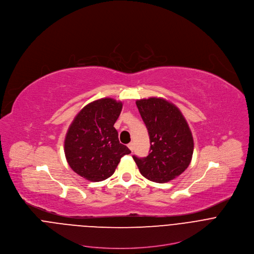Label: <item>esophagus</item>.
<instances>
[{"label":"esophagus","mask_w":254,"mask_h":254,"mask_svg":"<svg viewBox=\"0 0 254 254\" xmlns=\"http://www.w3.org/2000/svg\"><path fill=\"white\" fill-rule=\"evenodd\" d=\"M128 147L130 148V150H131V151H133V150H134V148H135V146H134V143H130V144H128Z\"/></svg>","instance_id":"1"}]
</instances>
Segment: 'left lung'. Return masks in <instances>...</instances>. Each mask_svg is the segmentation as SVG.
I'll return each mask as SVG.
<instances>
[{
    "mask_svg": "<svg viewBox=\"0 0 254 254\" xmlns=\"http://www.w3.org/2000/svg\"><path fill=\"white\" fill-rule=\"evenodd\" d=\"M150 142L146 157L133 156L141 174L149 181L166 183L181 175L190 163L193 139L180 109L162 98L138 100Z\"/></svg>",
    "mask_w": 254,
    "mask_h": 254,
    "instance_id": "obj_1",
    "label": "left lung"
}]
</instances>
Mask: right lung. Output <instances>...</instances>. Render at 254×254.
<instances>
[{"label": "right lung", "instance_id": "1", "mask_svg": "<svg viewBox=\"0 0 254 254\" xmlns=\"http://www.w3.org/2000/svg\"><path fill=\"white\" fill-rule=\"evenodd\" d=\"M122 103L110 98L94 101L75 116L64 140V153L73 171L91 182L110 177L131 150L119 143L113 127Z\"/></svg>", "mask_w": 254, "mask_h": 254}]
</instances>
